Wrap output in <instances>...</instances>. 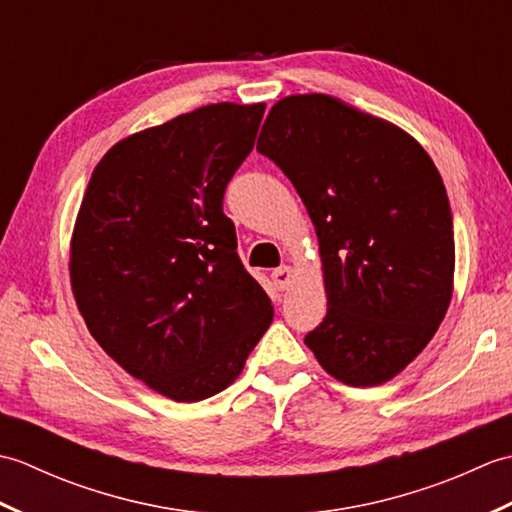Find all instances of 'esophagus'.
I'll return each instance as SVG.
<instances>
[{
    "label": "esophagus",
    "instance_id": "34e87169",
    "mask_svg": "<svg viewBox=\"0 0 512 512\" xmlns=\"http://www.w3.org/2000/svg\"><path fill=\"white\" fill-rule=\"evenodd\" d=\"M273 279H275V286L279 290H286L290 286V279H292V270L288 266H279L273 270Z\"/></svg>",
    "mask_w": 512,
    "mask_h": 512
}]
</instances>
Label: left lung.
<instances>
[{"mask_svg":"<svg viewBox=\"0 0 512 512\" xmlns=\"http://www.w3.org/2000/svg\"><path fill=\"white\" fill-rule=\"evenodd\" d=\"M257 151L295 184L317 228L328 314L306 334L325 372L372 387L436 334L453 288V215L427 151L328 94L270 110Z\"/></svg>","mask_w":512,"mask_h":512,"instance_id":"1","label":"left lung"}]
</instances>
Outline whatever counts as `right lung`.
Segmentation results:
<instances>
[{"mask_svg": "<svg viewBox=\"0 0 512 512\" xmlns=\"http://www.w3.org/2000/svg\"><path fill=\"white\" fill-rule=\"evenodd\" d=\"M264 110L206 105L121 140L96 165L76 217L70 277L88 330L171 400L220 394L273 321L224 215Z\"/></svg>", "mask_w": 512, "mask_h": 512, "instance_id": "1", "label": "right lung"}]
</instances>
